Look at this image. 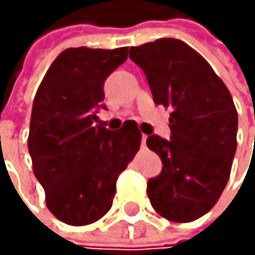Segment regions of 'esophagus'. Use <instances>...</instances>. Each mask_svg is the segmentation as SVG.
I'll list each match as a JSON object with an SVG mask.
<instances>
[{"label": "esophagus", "mask_w": 255, "mask_h": 255, "mask_svg": "<svg viewBox=\"0 0 255 255\" xmlns=\"http://www.w3.org/2000/svg\"><path fill=\"white\" fill-rule=\"evenodd\" d=\"M145 142H146V134H142V140H140L142 146H145Z\"/></svg>", "instance_id": "obj_1"}]
</instances>
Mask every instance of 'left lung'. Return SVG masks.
Segmentation results:
<instances>
[{"label": "left lung", "instance_id": "8db88e82", "mask_svg": "<svg viewBox=\"0 0 255 255\" xmlns=\"http://www.w3.org/2000/svg\"><path fill=\"white\" fill-rule=\"evenodd\" d=\"M128 53L143 70L154 104L171 109V139H146L163 163L146 194L162 217L193 222L217 203L231 174L237 148L233 96L207 59L180 39L162 38Z\"/></svg>", "mask_w": 255, "mask_h": 255}]
</instances>
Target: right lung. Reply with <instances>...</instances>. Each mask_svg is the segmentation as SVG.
<instances>
[{
	"instance_id": "right-lung-1",
	"label": "right lung",
	"mask_w": 255,
	"mask_h": 255,
	"mask_svg": "<svg viewBox=\"0 0 255 255\" xmlns=\"http://www.w3.org/2000/svg\"><path fill=\"white\" fill-rule=\"evenodd\" d=\"M127 47L67 48L52 62L33 99L28 153L50 213L72 227L104 217L118 176L140 148L136 122L115 133L96 124L104 81L127 61Z\"/></svg>"
}]
</instances>
